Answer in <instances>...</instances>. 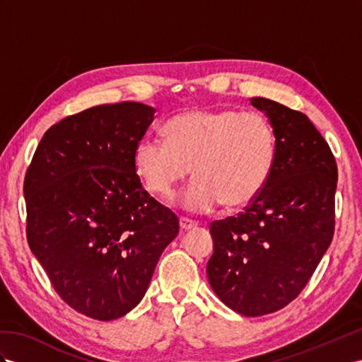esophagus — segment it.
Segmentation results:
<instances>
[{
    "mask_svg": "<svg viewBox=\"0 0 362 362\" xmlns=\"http://www.w3.org/2000/svg\"><path fill=\"white\" fill-rule=\"evenodd\" d=\"M197 226V223L194 220H189L187 217H180V228L183 230H189V229H194Z\"/></svg>",
    "mask_w": 362,
    "mask_h": 362,
    "instance_id": "1",
    "label": "esophagus"
}]
</instances>
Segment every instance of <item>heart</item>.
Instances as JSON below:
<instances>
[{"mask_svg": "<svg viewBox=\"0 0 362 362\" xmlns=\"http://www.w3.org/2000/svg\"><path fill=\"white\" fill-rule=\"evenodd\" d=\"M165 134L166 141L148 134L137 142L134 171L146 191L170 196L192 166L197 179L180 197L191 212L251 205L272 174L275 132L258 111H185L165 124Z\"/></svg>", "mask_w": 362, "mask_h": 362, "instance_id": "heart-1", "label": "heart"}]
</instances>
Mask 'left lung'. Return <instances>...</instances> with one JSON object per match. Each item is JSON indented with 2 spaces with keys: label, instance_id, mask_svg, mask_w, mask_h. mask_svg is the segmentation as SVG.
<instances>
[{
  "label": "left lung",
  "instance_id": "8db88e82",
  "mask_svg": "<svg viewBox=\"0 0 362 362\" xmlns=\"http://www.w3.org/2000/svg\"><path fill=\"white\" fill-rule=\"evenodd\" d=\"M251 104L269 117L276 153L266 188L235 217L211 223L212 291L245 317L286 308L310 280L335 233L338 168L310 119L266 98Z\"/></svg>",
  "mask_w": 362,
  "mask_h": 362
}]
</instances>
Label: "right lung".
Here are the masks:
<instances>
[{"mask_svg":"<svg viewBox=\"0 0 362 362\" xmlns=\"http://www.w3.org/2000/svg\"><path fill=\"white\" fill-rule=\"evenodd\" d=\"M156 110L141 102L87 108L52 125L24 179L27 242L54 291L99 321L142 300L179 218L148 194L133 154Z\"/></svg>","mask_w":362,"mask_h":362,"instance_id":"1","label":"right lung"}]
</instances>
